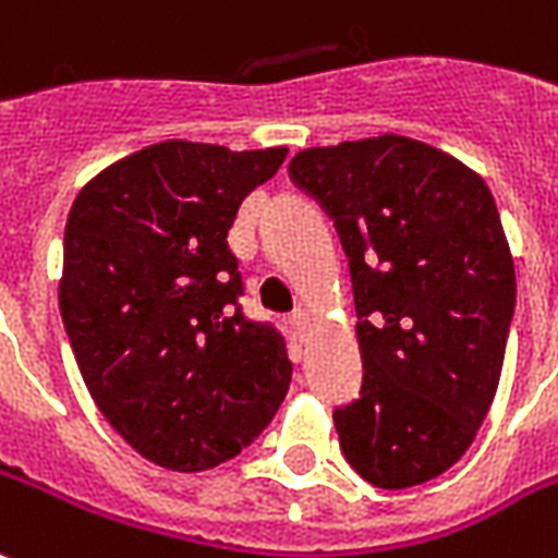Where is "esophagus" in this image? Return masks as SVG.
Masks as SVG:
<instances>
[{
    "label": "esophagus",
    "mask_w": 558,
    "mask_h": 558,
    "mask_svg": "<svg viewBox=\"0 0 558 558\" xmlns=\"http://www.w3.org/2000/svg\"><path fill=\"white\" fill-rule=\"evenodd\" d=\"M289 325H292V330H295L298 336L304 333V330H307V325H310V316H307V310H292V313H289Z\"/></svg>",
    "instance_id": "34e87169"
}]
</instances>
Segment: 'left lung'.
Here are the masks:
<instances>
[{
  "mask_svg": "<svg viewBox=\"0 0 558 558\" xmlns=\"http://www.w3.org/2000/svg\"><path fill=\"white\" fill-rule=\"evenodd\" d=\"M289 178L333 219L354 283L360 398L336 407L348 465L377 488L445 474L495 401L515 263L486 181L418 140L304 148Z\"/></svg>",
  "mask_w": 558,
  "mask_h": 558,
  "instance_id": "obj_1",
  "label": "left lung"
}]
</instances>
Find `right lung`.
<instances>
[{
    "instance_id": "1",
    "label": "right lung",
    "mask_w": 558,
    "mask_h": 558,
    "mask_svg": "<svg viewBox=\"0 0 558 558\" xmlns=\"http://www.w3.org/2000/svg\"><path fill=\"white\" fill-rule=\"evenodd\" d=\"M287 148L166 140L122 157L72 202L61 316L110 427L172 471L248 448L292 380L287 339L242 313L228 231Z\"/></svg>"
}]
</instances>
